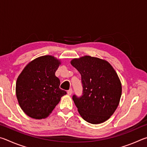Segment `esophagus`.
Listing matches in <instances>:
<instances>
[{
    "instance_id": "obj_1",
    "label": "esophagus",
    "mask_w": 147,
    "mask_h": 147,
    "mask_svg": "<svg viewBox=\"0 0 147 147\" xmlns=\"http://www.w3.org/2000/svg\"><path fill=\"white\" fill-rule=\"evenodd\" d=\"M72 93H73V89H69V90L67 91V94H69V95H71V94H72Z\"/></svg>"
}]
</instances>
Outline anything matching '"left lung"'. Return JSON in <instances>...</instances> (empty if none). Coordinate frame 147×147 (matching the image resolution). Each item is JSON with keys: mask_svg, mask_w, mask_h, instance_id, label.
<instances>
[{"mask_svg": "<svg viewBox=\"0 0 147 147\" xmlns=\"http://www.w3.org/2000/svg\"><path fill=\"white\" fill-rule=\"evenodd\" d=\"M71 63L81 74L82 94L73 100L84 120L91 124L106 121L115 112L121 96L117 74L108 61L86 56Z\"/></svg>", "mask_w": 147, "mask_h": 147, "instance_id": "8db88e82", "label": "left lung"}]
</instances>
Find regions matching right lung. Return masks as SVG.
Masks as SVG:
<instances>
[{"label": "right lung", "instance_id": "1", "mask_svg": "<svg viewBox=\"0 0 147 147\" xmlns=\"http://www.w3.org/2000/svg\"><path fill=\"white\" fill-rule=\"evenodd\" d=\"M60 62L51 56L35 59L25 67L16 82L19 106L27 115L41 119L47 117L67 94L59 88L60 81L55 73Z\"/></svg>", "mask_w": 147, "mask_h": 147}]
</instances>
